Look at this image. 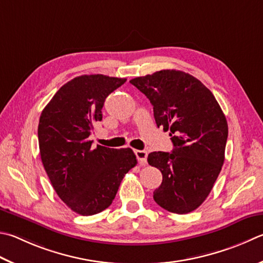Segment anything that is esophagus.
<instances>
[{"mask_svg":"<svg viewBox=\"0 0 263 263\" xmlns=\"http://www.w3.org/2000/svg\"><path fill=\"white\" fill-rule=\"evenodd\" d=\"M136 156L140 165H145L147 161V152L146 151H136Z\"/></svg>","mask_w":263,"mask_h":263,"instance_id":"34e87169","label":"esophagus"}]
</instances>
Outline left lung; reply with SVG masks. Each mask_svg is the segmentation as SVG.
Instances as JSON below:
<instances>
[{
    "mask_svg": "<svg viewBox=\"0 0 263 263\" xmlns=\"http://www.w3.org/2000/svg\"><path fill=\"white\" fill-rule=\"evenodd\" d=\"M130 83L149 100L156 125L170 131L174 145L171 153L153 152L147 157L163 177L153 198L168 212H193L221 173L227 118L211 90L183 71L161 70Z\"/></svg>",
    "mask_w": 263,
    "mask_h": 263,
    "instance_id": "8db88e82",
    "label": "left lung"
}]
</instances>
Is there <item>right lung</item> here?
<instances>
[{"label": "right lung", "instance_id": "right-lung-1", "mask_svg": "<svg viewBox=\"0 0 263 263\" xmlns=\"http://www.w3.org/2000/svg\"><path fill=\"white\" fill-rule=\"evenodd\" d=\"M125 78L84 74L64 84L41 112V161L55 192L71 211L88 216L115 199L124 176L137 164L131 148L93 147L89 136L102 121L107 97Z\"/></svg>", "mask_w": 263, "mask_h": 263}]
</instances>
